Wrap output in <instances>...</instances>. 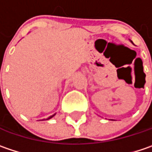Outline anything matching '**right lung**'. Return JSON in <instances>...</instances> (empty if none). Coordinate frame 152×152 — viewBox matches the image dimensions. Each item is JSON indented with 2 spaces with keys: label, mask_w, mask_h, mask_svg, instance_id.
Masks as SVG:
<instances>
[{
  "label": "right lung",
  "mask_w": 152,
  "mask_h": 152,
  "mask_svg": "<svg viewBox=\"0 0 152 152\" xmlns=\"http://www.w3.org/2000/svg\"><path fill=\"white\" fill-rule=\"evenodd\" d=\"M54 115H55V114H53V115H52V116H50V117H49V118H48L47 119H50V118H53V117Z\"/></svg>",
  "instance_id": "add662e5"
}]
</instances>
